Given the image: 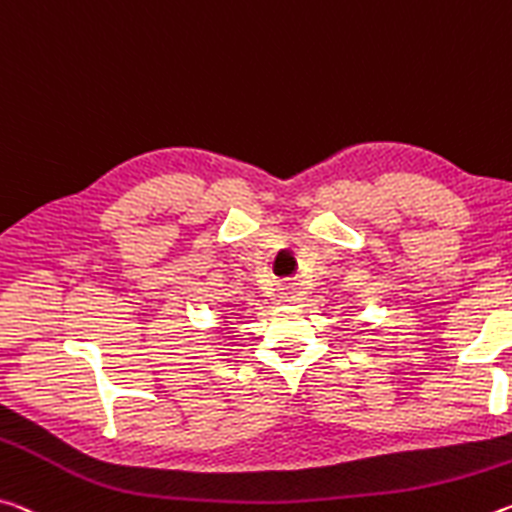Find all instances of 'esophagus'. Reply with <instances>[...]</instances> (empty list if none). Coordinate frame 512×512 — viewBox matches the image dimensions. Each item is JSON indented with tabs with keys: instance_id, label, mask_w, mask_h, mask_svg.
<instances>
[{
	"instance_id": "34e87169",
	"label": "esophagus",
	"mask_w": 512,
	"mask_h": 512,
	"mask_svg": "<svg viewBox=\"0 0 512 512\" xmlns=\"http://www.w3.org/2000/svg\"><path fill=\"white\" fill-rule=\"evenodd\" d=\"M278 291H280V298L285 300V303H291V300H296V285L291 280H280L278 282Z\"/></svg>"
}]
</instances>
